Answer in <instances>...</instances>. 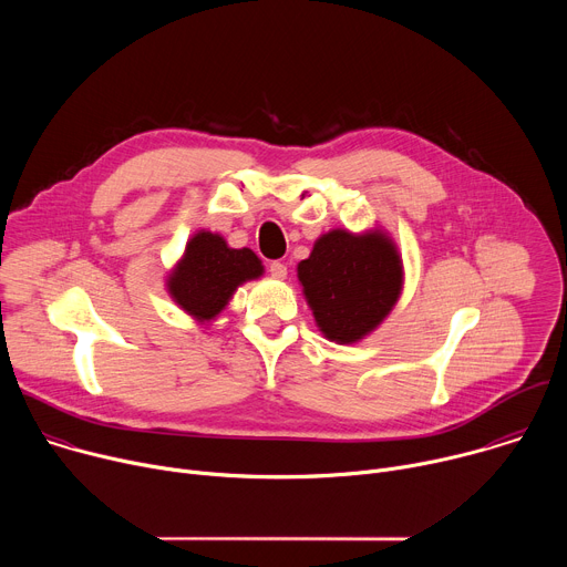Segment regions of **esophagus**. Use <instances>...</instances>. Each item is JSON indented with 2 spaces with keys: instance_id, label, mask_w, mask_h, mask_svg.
I'll return each mask as SVG.
<instances>
[{
  "instance_id": "obj_1",
  "label": "esophagus",
  "mask_w": 567,
  "mask_h": 567,
  "mask_svg": "<svg viewBox=\"0 0 567 567\" xmlns=\"http://www.w3.org/2000/svg\"><path fill=\"white\" fill-rule=\"evenodd\" d=\"M269 274H271V278H276V280H285V278H287V265H282V262H271V265H269Z\"/></svg>"
}]
</instances>
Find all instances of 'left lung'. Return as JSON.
I'll use <instances>...</instances> for the list:
<instances>
[{"label": "left lung", "mask_w": 567, "mask_h": 567, "mask_svg": "<svg viewBox=\"0 0 567 567\" xmlns=\"http://www.w3.org/2000/svg\"><path fill=\"white\" fill-rule=\"evenodd\" d=\"M296 274L318 332L339 346L370 337L403 291L401 251L379 224L322 233Z\"/></svg>", "instance_id": "left-lung-1"}]
</instances>
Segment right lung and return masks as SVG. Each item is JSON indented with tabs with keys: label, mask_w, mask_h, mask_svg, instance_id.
I'll return each instance as SVG.
<instances>
[{
	"label": "right lung",
	"mask_w": 567,
	"mask_h": 567,
	"mask_svg": "<svg viewBox=\"0 0 567 567\" xmlns=\"http://www.w3.org/2000/svg\"><path fill=\"white\" fill-rule=\"evenodd\" d=\"M262 276L265 265L251 249H233L224 235L199 228L166 274V291L195 322L210 326L241 285Z\"/></svg>",
	"instance_id": "1"
}]
</instances>
